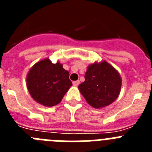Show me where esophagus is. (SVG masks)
<instances>
[{"label": "esophagus", "mask_w": 152, "mask_h": 152, "mask_svg": "<svg viewBox=\"0 0 152 152\" xmlns=\"http://www.w3.org/2000/svg\"><path fill=\"white\" fill-rule=\"evenodd\" d=\"M79 84H80V81H79V80H75V81H73V85L75 86V87L78 86Z\"/></svg>", "instance_id": "obj_1"}]
</instances>
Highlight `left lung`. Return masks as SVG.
Here are the masks:
<instances>
[{
  "mask_svg": "<svg viewBox=\"0 0 152 152\" xmlns=\"http://www.w3.org/2000/svg\"><path fill=\"white\" fill-rule=\"evenodd\" d=\"M84 78L78 89L92 107L103 108L117 99L121 90V76L105 60L89 64Z\"/></svg>",
  "mask_w": 152,
  "mask_h": 152,
  "instance_id": "left-lung-1",
  "label": "left lung"
}]
</instances>
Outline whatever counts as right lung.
Listing matches in <instances>:
<instances>
[{
	"label": "right lung",
	"mask_w": 152,
	"mask_h": 152,
	"mask_svg": "<svg viewBox=\"0 0 152 152\" xmlns=\"http://www.w3.org/2000/svg\"><path fill=\"white\" fill-rule=\"evenodd\" d=\"M26 86L36 102L45 107H53L60 103L72 86L69 72L62 64H53L49 58L36 62L26 75Z\"/></svg>",
	"instance_id": "right-lung-1"
}]
</instances>
